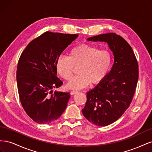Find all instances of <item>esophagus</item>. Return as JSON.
<instances>
[{"label": "esophagus", "instance_id": "1", "mask_svg": "<svg viewBox=\"0 0 152 152\" xmlns=\"http://www.w3.org/2000/svg\"><path fill=\"white\" fill-rule=\"evenodd\" d=\"M77 93H78V91H70V94L73 95V94H75Z\"/></svg>", "mask_w": 152, "mask_h": 152}]
</instances>
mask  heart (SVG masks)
<instances>
[{
  "mask_svg": "<svg viewBox=\"0 0 152 152\" xmlns=\"http://www.w3.org/2000/svg\"><path fill=\"white\" fill-rule=\"evenodd\" d=\"M112 65V55L108 50L89 44H82L73 47L68 57L60 55L55 62L58 74L68 80L72 76L74 68H78L79 75L73 77L66 85L67 89L79 90L91 83L98 84L107 76Z\"/></svg>",
  "mask_w": 152,
  "mask_h": 152,
  "instance_id": "1",
  "label": "heart"
}]
</instances>
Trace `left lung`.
Here are the masks:
<instances>
[{
	"label": "left lung",
	"mask_w": 152,
	"mask_h": 152,
	"mask_svg": "<svg viewBox=\"0 0 152 152\" xmlns=\"http://www.w3.org/2000/svg\"><path fill=\"white\" fill-rule=\"evenodd\" d=\"M108 44L114 63L105 79L87 93L82 110L84 116L98 126H107L120 118L129 108L138 80V64L131 45L122 37L108 33L87 39Z\"/></svg>",
	"instance_id": "obj_1"
}]
</instances>
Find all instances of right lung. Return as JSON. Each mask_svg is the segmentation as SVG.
<instances>
[{
  "label": "right lung",
  "instance_id": "right-lung-1",
  "mask_svg": "<svg viewBox=\"0 0 152 152\" xmlns=\"http://www.w3.org/2000/svg\"><path fill=\"white\" fill-rule=\"evenodd\" d=\"M78 36L46 31L31 40L21 54L16 72L18 93L23 108L37 123L55 121L66 108L70 93H53L63 84L55 62Z\"/></svg>",
  "mask_w": 152,
  "mask_h": 152
}]
</instances>
